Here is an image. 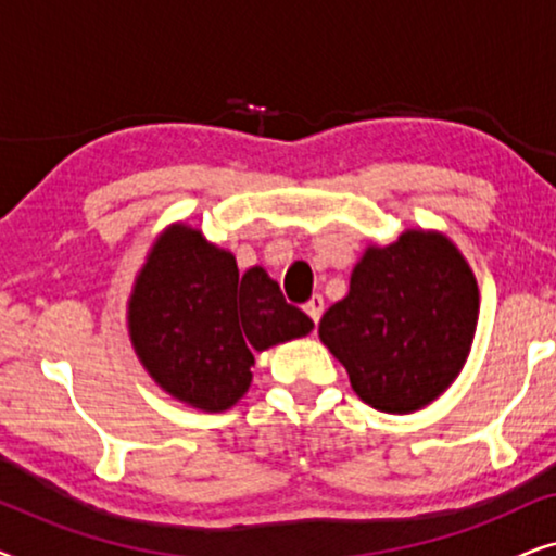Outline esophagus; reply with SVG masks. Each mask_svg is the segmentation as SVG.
I'll list each match as a JSON object with an SVG mask.
<instances>
[{"mask_svg": "<svg viewBox=\"0 0 556 556\" xmlns=\"http://www.w3.org/2000/svg\"><path fill=\"white\" fill-rule=\"evenodd\" d=\"M303 308H306L311 321L318 324V318H321V314H324V299H321V295H314V299H311Z\"/></svg>", "mask_w": 556, "mask_h": 556, "instance_id": "esophagus-1", "label": "esophagus"}]
</instances>
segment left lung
Wrapping results in <instances>:
<instances>
[{
  "label": "left lung",
  "mask_w": 556,
  "mask_h": 556,
  "mask_svg": "<svg viewBox=\"0 0 556 556\" xmlns=\"http://www.w3.org/2000/svg\"><path fill=\"white\" fill-rule=\"evenodd\" d=\"M476 324L478 283L460 250L440 232L407 230L364 250L346 299L326 311L318 337L359 400L405 415L453 384Z\"/></svg>",
  "instance_id": "1"
}]
</instances>
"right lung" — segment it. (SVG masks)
Instances as JSON below:
<instances>
[{"label":"right lung","instance_id":"right-lung-1","mask_svg":"<svg viewBox=\"0 0 556 556\" xmlns=\"http://www.w3.org/2000/svg\"><path fill=\"white\" fill-rule=\"evenodd\" d=\"M314 321L263 268L189 225L159 235L128 299V333L154 382L204 413L230 409L253 379V352L306 337Z\"/></svg>","mask_w":556,"mask_h":556}]
</instances>
